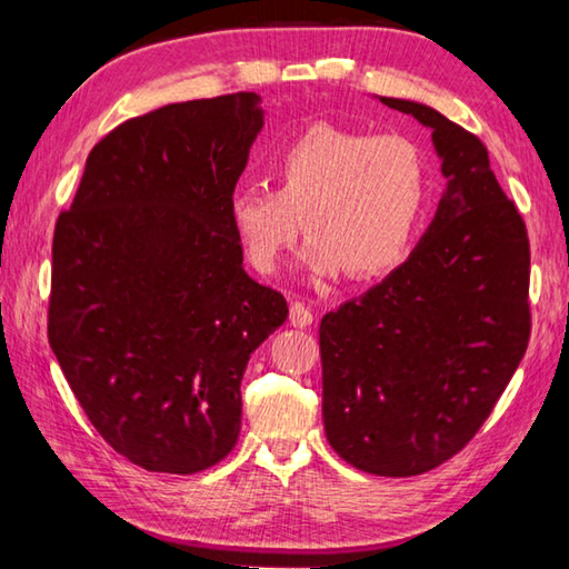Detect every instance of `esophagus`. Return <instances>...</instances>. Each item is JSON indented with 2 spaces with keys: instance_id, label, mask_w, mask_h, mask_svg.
Segmentation results:
<instances>
[{
  "instance_id": "esophagus-1",
  "label": "esophagus",
  "mask_w": 569,
  "mask_h": 569,
  "mask_svg": "<svg viewBox=\"0 0 569 569\" xmlns=\"http://www.w3.org/2000/svg\"><path fill=\"white\" fill-rule=\"evenodd\" d=\"M288 321H291V326H296V329H308V326L313 323V313L308 311V308L303 303H291V313H288Z\"/></svg>"
}]
</instances>
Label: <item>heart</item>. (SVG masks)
Instances as JSON below:
<instances>
[{
    "mask_svg": "<svg viewBox=\"0 0 569 569\" xmlns=\"http://www.w3.org/2000/svg\"><path fill=\"white\" fill-rule=\"evenodd\" d=\"M273 190L243 182L228 218L246 261L273 273L286 248L308 236V271L356 281L391 273L407 261L429 203V166L403 134L313 124L273 158Z\"/></svg>",
    "mask_w": 569,
    "mask_h": 569,
    "instance_id": "heart-1",
    "label": "heart"
}]
</instances>
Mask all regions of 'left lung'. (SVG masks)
I'll return each instance as SVG.
<instances>
[{
	"label": "left lung",
	"mask_w": 569,
	"mask_h": 569,
	"mask_svg": "<svg viewBox=\"0 0 569 569\" xmlns=\"http://www.w3.org/2000/svg\"><path fill=\"white\" fill-rule=\"evenodd\" d=\"M379 100L431 130L447 190L407 261L323 316V429L351 467L413 477L469 445L522 361L529 238L477 134Z\"/></svg>",
	"instance_id": "left-lung-1"
}]
</instances>
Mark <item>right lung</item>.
<instances>
[{
  "instance_id": "right-lung-1",
  "label": "right lung",
  "mask_w": 569,
  "mask_h": 569,
  "mask_svg": "<svg viewBox=\"0 0 569 569\" xmlns=\"http://www.w3.org/2000/svg\"><path fill=\"white\" fill-rule=\"evenodd\" d=\"M261 128L256 92L132 118L92 148L57 218L50 346L100 437L148 471L230 455L250 353L288 316L243 271L228 218Z\"/></svg>"
}]
</instances>
